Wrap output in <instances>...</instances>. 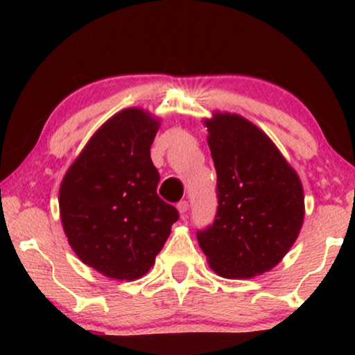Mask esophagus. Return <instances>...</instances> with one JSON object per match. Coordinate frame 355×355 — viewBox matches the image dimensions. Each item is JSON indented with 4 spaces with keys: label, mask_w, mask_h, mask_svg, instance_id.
<instances>
[{
    "label": "esophagus",
    "mask_w": 355,
    "mask_h": 355,
    "mask_svg": "<svg viewBox=\"0 0 355 355\" xmlns=\"http://www.w3.org/2000/svg\"><path fill=\"white\" fill-rule=\"evenodd\" d=\"M178 210H179V213H181V215L184 216L187 213V210H189V202L187 200H181L178 203Z\"/></svg>",
    "instance_id": "esophagus-1"
}]
</instances>
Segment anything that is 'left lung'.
Listing matches in <instances>:
<instances>
[{
    "label": "left lung",
    "mask_w": 355,
    "mask_h": 355,
    "mask_svg": "<svg viewBox=\"0 0 355 355\" xmlns=\"http://www.w3.org/2000/svg\"><path fill=\"white\" fill-rule=\"evenodd\" d=\"M216 169L215 221L197 231L208 263L223 278L273 268L297 239L304 191L275 144L237 114L207 121Z\"/></svg>",
    "instance_id": "left-lung-1"
}]
</instances>
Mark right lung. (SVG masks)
<instances>
[{
    "label": "right lung",
    "mask_w": 355,
    "mask_h": 355,
    "mask_svg": "<svg viewBox=\"0 0 355 355\" xmlns=\"http://www.w3.org/2000/svg\"><path fill=\"white\" fill-rule=\"evenodd\" d=\"M158 123L142 110L114 114L96 130L60 189L61 221L77 257L108 278L152 268L179 211L158 197L150 158Z\"/></svg>",
    "instance_id": "add662e5"
}]
</instances>
